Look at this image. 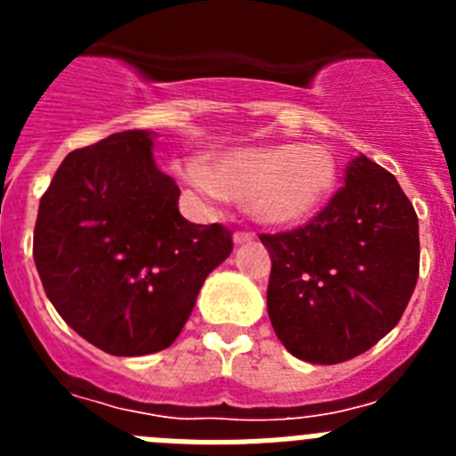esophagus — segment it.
Masks as SVG:
<instances>
[{"label": "esophagus", "mask_w": 456, "mask_h": 456, "mask_svg": "<svg viewBox=\"0 0 456 456\" xmlns=\"http://www.w3.org/2000/svg\"><path fill=\"white\" fill-rule=\"evenodd\" d=\"M256 240V235H253V232H235V235H232V241H235V244H251V241Z\"/></svg>", "instance_id": "34e87169"}]
</instances>
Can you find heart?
I'll list each match as a JSON object with an SVG mask.
<instances>
[{"instance_id": "heart-1", "label": "heart", "mask_w": 456, "mask_h": 456, "mask_svg": "<svg viewBox=\"0 0 456 456\" xmlns=\"http://www.w3.org/2000/svg\"><path fill=\"white\" fill-rule=\"evenodd\" d=\"M183 178L205 200H247L248 215L269 228H292L317 216L338 187L336 157L313 143L224 151L212 168L187 162Z\"/></svg>"}]
</instances>
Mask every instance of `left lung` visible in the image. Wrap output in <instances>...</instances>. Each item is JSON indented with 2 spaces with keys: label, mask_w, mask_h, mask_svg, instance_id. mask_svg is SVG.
Instances as JSON below:
<instances>
[{
  "label": "left lung",
  "mask_w": 456,
  "mask_h": 456,
  "mask_svg": "<svg viewBox=\"0 0 456 456\" xmlns=\"http://www.w3.org/2000/svg\"><path fill=\"white\" fill-rule=\"evenodd\" d=\"M272 257L267 313L292 356L336 365L395 329L420 267L416 209L393 173L354 157L345 187L292 232L260 235Z\"/></svg>",
  "instance_id": "8db88e82"
}]
</instances>
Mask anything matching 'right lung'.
Instances as JSON below:
<instances>
[{
    "label": "right lung",
    "instance_id": "add662e5",
    "mask_svg": "<svg viewBox=\"0 0 456 456\" xmlns=\"http://www.w3.org/2000/svg\"><path fill=\"white\" fill-rule=\"evenodd\" d=\"M151 130L72 151L43 193L34 263L72 331L111 356L173 345L205 278L232 251L224 225L189 224Z\"/></svg>",
    "mask_w": 456,
    "mask_h": 456
}]
</instances>
